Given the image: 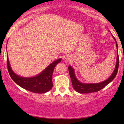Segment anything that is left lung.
Wrapping results in <instances>:
<instances>
[{
  "label": "left lung",
  "instance_id": "obj_1",
  "mask_svg": "<svg viewBox=\"0 0 124 124\" xmlns=\"http://www.w3.org/2000/svg\"><path fill=\"white\" fill-rule=\"evenodd\" d=\"M114 39L116 41V38L113 37ZM116 46L117 48V57H116V68H115L114 70L113 73L108 79L104 81L103 82H101L99 83L96 84H87V83H82L81 82L78 81V79H76V76L74 73V70L73 68L70 66L68 67L69 69V75H70L71 80H72V86L73 87V89L76 91L77 92L80 93H93V92H97L100 90L103 89L105 86H107L108 84L110 83L111 81L116 78V74H117L119 66V56L118 53V45L116 42Z\"/></svg>",
  "mask_w": 124,
  "mask_h": 124
}]
</instances>
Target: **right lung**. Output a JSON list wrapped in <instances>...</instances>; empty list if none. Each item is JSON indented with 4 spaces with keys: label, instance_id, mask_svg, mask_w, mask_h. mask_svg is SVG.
Masks as SVG:
<instances>
[{
    "label": "right lung",
    "instance_id": "obj_1",
    "mask_svg": "<svg viewBox=\"0 0 124 124\" xmlns=\"http://www.w3.org/2000/svg\"><path fill=\"white\" fill-rule=\"evenodd\" d=\"M61 61V59H58L50 64L39 75L33 78H27L18 76L13 72L7 55L8 72L14 82L23 89L35 93H45L52 89V73L55 66Z\"/></svg>",
    "mask_w": 124,
    "mask_h": 124
}]
</instances>
